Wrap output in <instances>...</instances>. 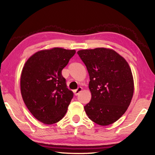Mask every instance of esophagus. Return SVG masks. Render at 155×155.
Wrapping results in <instances>:
<instances>
[{
	"label": "esophagus",
	"mask_w": 155,
	"mask_h": 155,
	"mask_svg": "<svg viewBox=\"0 0 155 155\" xmlns=\"http://www.w3.org/2000/svg\"><path fill=\"white\" fill-rule=\"evenodd\" d=\"M82 90H83V88H82L81 87H78L77 89H76V90L74 91V94L76 95V96H77V95L79 94V93H81V92L82 91Z\"/></svg>",
	"instance_id": "34e87169"
}]
</instances>
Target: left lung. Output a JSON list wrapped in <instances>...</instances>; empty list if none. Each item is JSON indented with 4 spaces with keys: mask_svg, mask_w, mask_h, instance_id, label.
<instances>
[{
    "mask_svg": "<svg viewBox=\"0 0 155 155\" xmlns=\"http://www.w3.org/2000/svg\"><path fill=\"white\" fill-rule=\"evenodd\" d=\"M89 74L91 101L84 107L87 116L101 126L123 116L134 92L132 72L126 60L111 49L97 48L77 52Z\"/></svg>",
    "mask_w": 155,
    "mask_h": 155,
    "instance_id": "left-lung-1",
    "label": "left lung"
}]
</instances>
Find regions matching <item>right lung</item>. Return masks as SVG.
<instances>
[{"label": "right lung", "mask_w": 155, "mask_h": 155, "mask_svg": "<svg viewBox=\"0 0 155 155\" xmlns=\"http://www.w3.org/2000/svg\"><path fill=\"white\" fill-rule=\"evenodd\" d=\"M75 54L74 50L53 48L31 57L22 68V99L39 121L51 124L64 117L73 93L67 88L62 71Z\"/></svg>", "instance_id": "right-lung-1"}]
</instances>
